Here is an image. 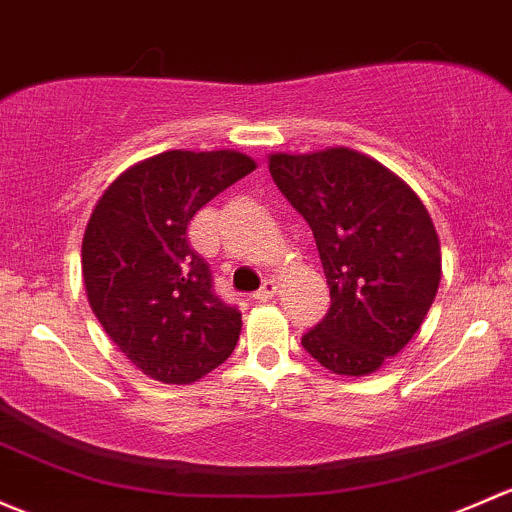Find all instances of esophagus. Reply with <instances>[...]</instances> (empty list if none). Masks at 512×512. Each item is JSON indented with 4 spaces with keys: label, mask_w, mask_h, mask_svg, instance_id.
<instances>
[{
    "label": "esophagus",
    "mask_w": 512,
    "mask_h": 512,
    "mask_svg": "<svg viewBox=\"0 0 512 512\" xmlns=\"http://www.w3.org/2000/svg\"><path fill=\"white\" fill-rule=\"evenodd\" d=\"M274 294H277V282L274 279H265L260 287V292H255V299L257 301H270Z\"/></svg>",
    "instance_id": "34e87169"
}]
</instances>
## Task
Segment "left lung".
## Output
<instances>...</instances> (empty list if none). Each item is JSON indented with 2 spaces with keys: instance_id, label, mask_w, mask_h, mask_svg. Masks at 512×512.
<instances>
[{
  "instance_id": "8db88e82",
  "label": "left lung",
  "mask_w": 512,
  "mask_h": 512,
  "mask_svg": "<svg viewBox=\"0 0 512 512\" xmlns=\"http://www.w3.org/2000/svg\"><path fill=\"white\" fill-rule=\"evenodd\" d=\"M270 174L314 230L331 309L301 346L336 375H370L419 331L441 279L429 211L380 161L331 147L270 154Z\"/></svg>"
}]
</instances>
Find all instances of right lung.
Segmentation results:
<instances>
[{"instance_id":"add662e5","label":"right lung","mask_w":512,"mask_h":512,"mask_svg":"<svg viewBox=\"0 0 512 512\" xmlns=\"http://www.w3.org/2000/svg\"><path fill=\"white\" fill-rule=\"evenodd\" d=\"M255 169V159L233 149H171L122 171L90 213L80 255L90 309L152 380L196 383L238 343L242 314L213 294L211 270L186 228Z\"/></svg>"}]
</instances>
